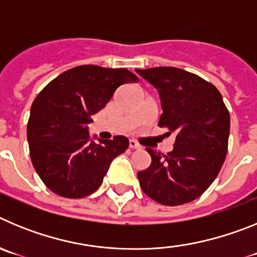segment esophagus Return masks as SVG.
I'll use <instances>...</instances> for the list:
<instances>
[{"label":"esophagus","instance_id":"1","mask_svg":"<svg viewBox=\"0 0 257 257\" xmlns=\"http://www.w3.org/2000/svg\"><path fill=\"white\" fill-rule=\"evenodd\" d=\"M128 147H130L131 149H139L140 148V145L138 144V143L135 142V140H128Z\"/></svg>","mask_w":257,"mask_h":257}]
</instances>
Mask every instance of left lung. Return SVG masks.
Here are the masks:
<instances>
[{"instance_id":"1","label":"left lung","mask_w":257,"mask_h":257,"mask_svg":"<svg viewBox=\"0 0 257 257\" xmlns=\"http://www.w3.org/2000/svg\"><path fill=\"white\" fill-rule=\"evenodd\" d=\"M158 90L163 113L158 126L175 134L167 154L151 148L152 163L138 172L140 188L165 206L202 196L216 179L228 151L230 115L212 83L174 67L136 69Z\"/></svg>"}]
</instances>
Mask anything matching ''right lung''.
Instances as JSON below:
<instances>
[{"mask_svg":"<svg viewBox=\"0 0 257 257\" xmlns=\"http://www.w3.org/2000/svg\"><path fill=\"white\" fill-rule=\"evenodd\" d=\"M139 78L123 68L79 65L59 74L35 99L27 126L36 172L51 192L83 198L97 190L109 166L128 147L122 135L95 143L87 124L118 87Z\"/></svg>","mask_w":257,"mask_h":257,"instance_id":"1","label":"right lung"}]
</instances>
